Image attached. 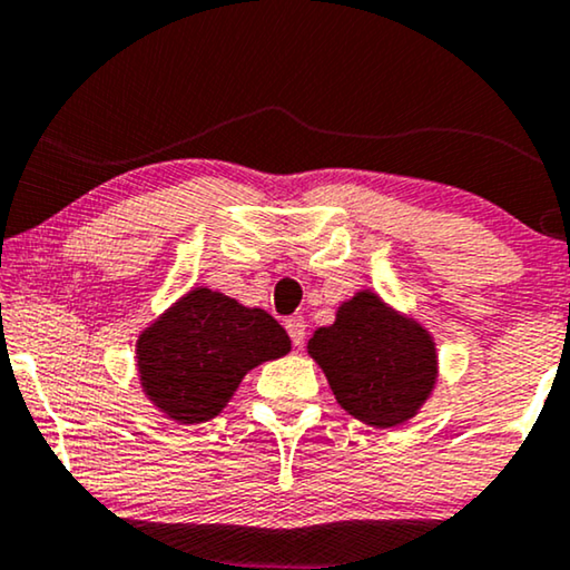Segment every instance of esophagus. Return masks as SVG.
<instances>
[{
    "mask_svg": "<svg viewBox=\"0 0 570 570\" xmlns=\"http://www.w3.org/2000/svg\"><path fill=\"white\" fill-rule=\"evenodd\" d=\"M284 328H286V333H289V338H292L294 346L305 344L307 325H305V321H302V317H289V321H284Z\"/></svg>",
    "mask_w": 570,
    "mask_h": 570,
    "instance_id": "1",
    "label": "esophagus"
}]
</instances>
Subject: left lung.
<instances>
[{
    "instance_id": "left-lung-1",
    "label": "left lung",
    "mask_w": 570,
    "mask_h": 570,
    "mask_svg": "<svg viewBox=\"0 0 570 570\" xmlns=\"http://www.w3.org/2000/svg\"><path fill=\"white\" fill-rule=\"evenodd\" d=\"M307 352L328 377L333 396L370 428H396L420 412L435 385L430 333L360 292L338 307L336 323L317 328Z\"/></svg>"
}]
</instances>
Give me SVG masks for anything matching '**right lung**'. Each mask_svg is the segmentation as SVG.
I'll use <instances>...</instances> for the list:
<instances>
[{
	"mask_svg": "<svg viewBox=\"0 0 570 570\" xmlns=\"http://www.w3.org/2000/svg\"><path fill=\"white\" fill-rule=\"evenodd\" d=\"M286 331L257 307L193 289L138 338L148 399L181 424L214 420L247 370L289 352Z\"/></svg>",
	"mask_w": 570,
	"mask_h": 570,
	"instance_id": "add662e5",
	"label": "right lung"
}]
</instances>
